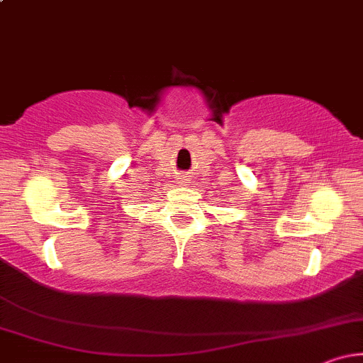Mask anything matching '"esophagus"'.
Returning a JSON list of instances; mask_svg holds the SVG:
<instances>
[{
  "label": "esophagus",
  "instance_id": "34e87169",
  "mask_svg": "<svg viewBox=\"0 0 363 363\" xmlns=\"http://www.w3.org/2000/svg\"><path fill=\"white\" fill-rule=\"evenodd\" d=\"M181 182H187V179L186 177H181Z\"/></svg>",
  "mask_w": 363,
  "mask_h": 363
}]
</instances>
